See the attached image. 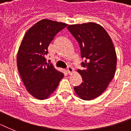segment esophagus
<instances>
[{
  "label": "esophagus",
  "instance_id": "esophagus-1",
  "mask_svg": "<svg viewBox=\"0 0 131 131\" xmlns=\"http://www.w3.org/2000/svg\"><path fill=\"white\" fill-rule=\"evenodd\" d=\"M67 71L68 74H71V73L73 72V69L71 67H69L67 68Z\"/></svg>",
  "mask_w": 131,
  "mask_h": 131
}]
</instances>
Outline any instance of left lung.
<instances>
[{"label": "left lung", "mask_w": 131, "mask_h": 131, "mask_svg": "<svg viewBox=\"0 0 131 131\" xmlns=\"http://www.w3.org/2000/svg\"><path fill=\"white\" fill-rule=\"evenodd\" d=\"M67 29L80 45L84 59L78 69L83 82L74 90L82 99L90 101L98 97L114 78L117 56L110 35L101 26L93 22L69 25Z\"/></svg>", "instance_id": "left-lung-1"}]
</instances>
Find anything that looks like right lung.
Listing matches in <instances>:
<instances>
[{
	"instance_id": "obj_1",
	"label": "right lung",
	"mask_w": 131,
	"mask_h": 131,
	"mask_svg": "<svg viewBox=\"0 0 131 131\" xmlns=\"http://www.w3.org/2000/svg\"><path fill=\"white\" fill-rule=\"evenodd\" d=\"M67 26L49 19L40 20L28 29L17 55V69L27 91L37 99H45L56 89L64 74L46 62L49 44Z\"/></svg>"
}]
</instances>
